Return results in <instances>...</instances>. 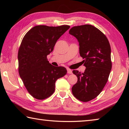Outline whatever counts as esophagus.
<instances>
[{
  "label": "esophagus",
  "mask_w": 129,
  "mask_h": 129,
  "mask_svg": "<svg viewBox=\"0 0 129 129\" xmlns=\"http://www.w3.org/2000/svg\"><path fill=\"white\" fill-rule=\"evenodd\" d=\"M67 72L68 74H72V71L71 69L68 68L67 69Z\"/></svg>",
  "instance_id": "esophagus-1"
}]
</instances>
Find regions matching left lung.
Segmentation results:
<instances>
[{"mask_svg": "<svg viewBox=\"0 0 129 129\" xmlns=\"http://www.w3.org/2000/svg\"><path fill=\"white\" fill-rule=\"evenodd\" d=\"M69 33L77 39L86 67L83 73L73 71L78 80L72 91L78 100L88 102L100 94L108 80L112 67L110 45L106 36L91 25L75 26Z\"/></svg>", "mask_w": 129, "mask_h": 129, "instance_id": "obj_1", "label": "left lung"}]
</instances>
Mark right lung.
<instances>
[{
	"mask_svg": "<svg viewBox=\"0 0 129 129\" xmlns=\"http://www.w3.org/2000/svg\"><path fill=\"white\" fill-rule=\"evenodd\" d=\"M70 28L36 25L25 35L18 51L19 73L28 92L35 99L44 100L55 90L58 78L67 74L66 68L52 65L47 55L57 41Z\"/></svg>",
	"mask_w": 129,
	"mask_h": 129,
	"instance_id": "1",
	"label": "right lung"
}]
</instances>
